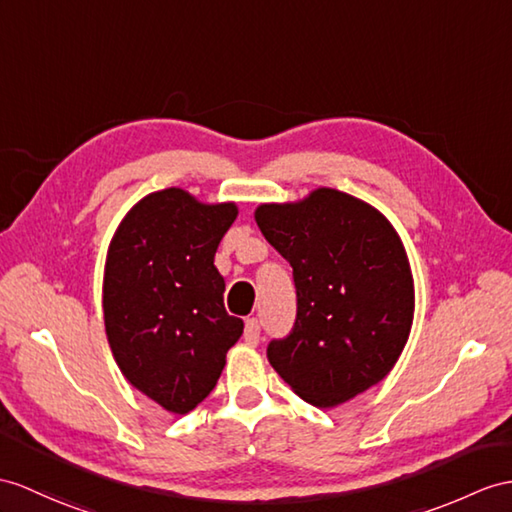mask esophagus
<instances>
[{
  "label": "esophagus",
  "mask_w": 512,
  "mask_h": 512,
  "mask_svg": "<svg viewBox=\"0 0 512 512\" xmlns=\"http://www.w3.org/2000/svg\"><path fill=\"white\" fill-rule=\"evenodd\" d=\"M243 336H245L247 345H258V341H260V323H258V319H247L245 321Z\"/></svg>",
  "instance_id": "esophagus-1"
}]
</instances>
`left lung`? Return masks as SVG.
<instances>
[{"mask_svg": "<svg viewBox=\"0 0 512 512\" xmlns=\"http://www.w3.org/2000/svg\"><path fill=\"white\" fill-rule=\"evenodd\" d=\"M256 223L289 260L297 293L293 330L267 345L271 367L319 408L378 384L400 358L415 315L413 273L391 223L334 189L258 206Z\"/></svg>", "mask_w": 512, "mask_h": 512, "instance_id": "obj_1", "label": "left lung"}]
</instances>
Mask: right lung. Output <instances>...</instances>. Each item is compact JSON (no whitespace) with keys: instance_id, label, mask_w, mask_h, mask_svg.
Here are the masks:
<instances>
[{"instance_id":"1","label":"right lung","mask_w":512,"mask_h":512,"mask_svg":"<svg viewBox=\"0 0 512 512\" xmlns=\"http://www.w3.org/2000/svg\"><path fill=\"white\" fill-rule=\"evenodd\" d=\"M239 210L182 189L143 197L112 236L104 321L123 376L169 413L204 402L243 334L223 306L215 252Z\"/></svg>"}]
</instances>
